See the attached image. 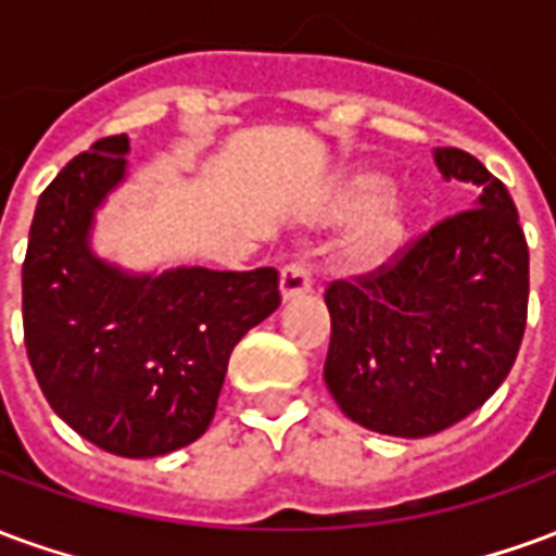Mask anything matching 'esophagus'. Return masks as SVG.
<instances>
[{
	"instance_id": "obj_1",
	"label": "esophagus",
	"mask_w": 556,
	"mask_h": 556,
	"mask_svg": "<svg viewBox=\"0 0 556 556\" xmlns=\"http://www.w3.org/2000/svg\"><path fill=\"white\" fill-rule=\"evenodd\" d=\"M306 291H313L309 267L301 265V262L282 267V274H279V294H282V301H294V298H301Z\"/></svg>"
}]
</instances>
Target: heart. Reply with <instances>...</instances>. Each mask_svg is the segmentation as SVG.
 Segmentation results:
<instances>
[{"mask_svg": "<svg viewBox=\"0 0 556 556\" xmlns=\"http://www.w3.org/2000/svg\"><path fill=\"white\" fill-rule=\"evenodd\" d=\"M417 207L393 190V178L381 169L351 172L321 207L325 223H350L339 241L337 267L349 277H369L396 262L408 247Z\"/></svg>", "mask_w": 556, "mask_h": 556, "instance_id": "b5f03b06", "label": "heart"}]
</instances>
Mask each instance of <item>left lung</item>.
Masks as SVG:
<instances>
[{"mask_svg": "<svg viewBox=\"0 0 556 556\" xmlns=\"http://www.w3.org/2000/svg\"><path fill=\"white\" fill-rule=\"evenodd\" d=\"M446 181L479 190L378 274L333 282L325 381L342 414L429 438L473 414L513 369L527 325L530 253L513 195L462 148H434Z\"/></svg>", "mask_w": 556, "mask_h": 556, "instance_id": "left-lung-1", "label": "left lung"}]
</instances>
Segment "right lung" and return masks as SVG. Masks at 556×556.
Masks as SVG:
<instances>
[{"mask_svg": "<svg viewBox=\"0 0 556 556\" xmlns=\"http://www.w3.org/2000/svg\"><path fill=\"white\" fill-rule=\"evenodd\" d=\"M130 139L67 163L35 207L23 330L50 408L106 453L154 458L202 438L231 349L279 306L274 267L127 270L91 247L94 217L127 178Z\"/></svg>", "mask_w": 556, "mask_h": 556, "instance_id": "1", "label": "right lung"}]
</instances>
